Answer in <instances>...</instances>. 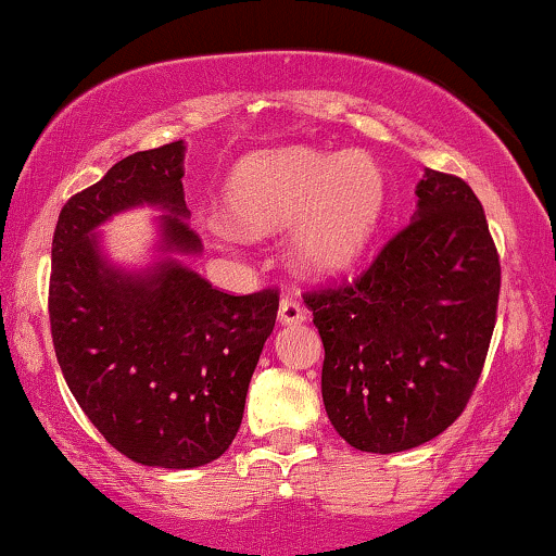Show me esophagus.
Here are the masks:
<instances>
[{
  "mask_svg": "<svg viewBox=\"0 0 556 556\" xmlns=\"http://www.w3.org/2000/svg\"><path fill=\"white\" fill-rule=\"evenodd\" d=\"M278 318H280V324H288V326L303 324L306 321V308H303L301 303L293 299V295H283V299H280Z\"/></svg>",
  "mask_w": 556,
  "mask_h": 556,
  "instance_id": "obj_1",
  "label": "esophagus"
}]
</instances>
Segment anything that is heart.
Listing matches in <instances>:
<instances>
[{"label":"heart","mask_w":556,"mask_h":556,"mask_svg":"<svg viewBox=\"0 0 556 556\" xmlns=\"http://www.w3.org/2000/svg\"><path fill=\"white\" fill-rule=\"evenodd\" d=\"M227 202L250 230L295 223L293 253L316 276L352 268L375 238L387 202L384 174L367 154H326L293 147L255 154L232 172ZM215 230L235 235L217 219Z\"/></svg>","instance_id":"obj_1"}]
</instances>
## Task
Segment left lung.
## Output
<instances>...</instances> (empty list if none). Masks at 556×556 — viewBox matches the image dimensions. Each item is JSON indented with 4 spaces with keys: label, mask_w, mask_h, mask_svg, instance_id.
<instances>
[{
    "label": "left lung",
    "mask_w": 556,
    "mask_h": 556,
    "mask_svg": "<svg viewBox=\"0 0 556 556\" xmlns=\"http://www.w3.org/2000/svg\"><path fill=\"white\" fill-rule=\"evenodd\" d=\"M498 250L455 174L425 169L417 212L352 280L303 293L324 341L321 394L341 438L400 453L458 420L496 326Z\"/></svg>",
    "instance_id": "8db88e82"
}]
</instances>
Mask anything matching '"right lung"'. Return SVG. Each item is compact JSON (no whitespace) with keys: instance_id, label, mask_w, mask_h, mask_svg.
<instances>
[{"instance_id":"obj_1","label":"right lung","mask_w":556,"mask_h":556,"mask_svg":"<svg viewBox=\"0 0 556 556\" xmlns=\"http://www.w3.org/2000/svg\"><path fill=\"white\" fill-rule=\"evenodd\" d=\"M185 143L136 151L73 194L52 232L48 314L67 387L96 430L141 466L197 468L238 435L248 384L278 314V288L230 295L185 265L124 276L88 232L116 212L162 204L164 242L194 253L181 189Z\"/></svg>"}]
</instances>
